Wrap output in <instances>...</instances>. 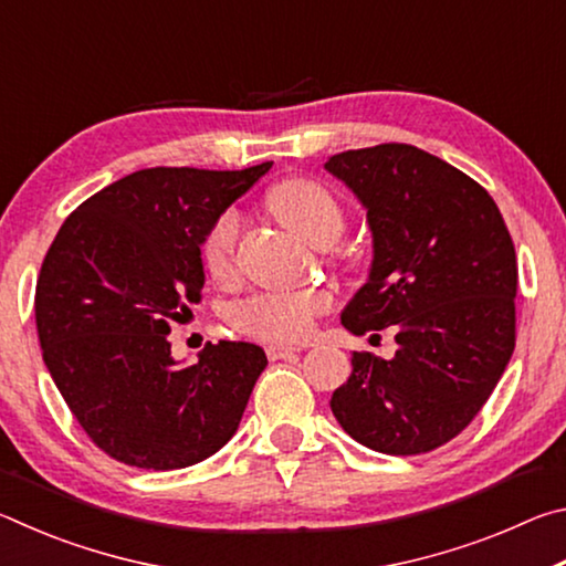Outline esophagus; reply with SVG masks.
<instances>
[{"instance_id": "obj_1", "label": "esophagus", "mask_w": 566, "mask_h": 566, "mask_svg": "<svg viewBox=\"0 0 566 566\" xmlns=\"http://www.w3.org/2000/svg\"><path fill=\"white\" fill-rule=\"evenodd\" d=\"M302 349L300 347H292V344H270L266 347V357H270L272 361L276 359H290V357H296Z\"/></svg>"}]
</instances>
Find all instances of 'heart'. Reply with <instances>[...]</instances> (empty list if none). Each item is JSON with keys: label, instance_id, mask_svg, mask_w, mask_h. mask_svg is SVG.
Wrapping results in <instances>:
<instances>
[{"label": "heart", "instance_id": "heart-1", "mask_svg": "<svg viewBox=\"0 0 566 566\" xmlns=\"http://www.w3.org/2000/svg\"><path fill=\"white\" fill-rule=\"evenodd\" d=\"M266 209L310 244L327 247L344 232V207L322 181L292 177L266 191ZM239 217L232 209L209 224L202 239V264L209 276L227 280L234 272ZM332 306V294L319 286L296 292H262L229 310L232 327L266 342H300L310 337L314 319Z\"/></svg>", "mask_w": 566, "mask_h": 566}]
</instances>
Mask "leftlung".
Returning <instances> with one entry per match:
<instances>
[{"label":"left lung","mask_w":566,"mask_h":566,"mask_svg":"<svg viewBox=\"0 0 566 566\" xmlns=\"http://www.w3.org/2000/svg\"><path fill=\"white\" fill-rule=\"evenodd\" d=\"M324 169L367 209L369 280L344 306L352 334L391 327V359L352 354L329 407L381 454H424L472 421L514 352L516 254L482 185L411 145L329 157Z\"/></svg>","instance_id":"obj_1"}]
</instances>
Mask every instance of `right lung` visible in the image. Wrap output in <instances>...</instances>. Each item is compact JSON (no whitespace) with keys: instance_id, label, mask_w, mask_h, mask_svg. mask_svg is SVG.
I'll return each instance as SVG.
<instances>
[{"instance_id":"obj_1","label":"right lung","mask_w":566,"mask_h":566,"mask_svg":"<svg viewBox=\"0 0 566 566\" xmlns=\"http://www.w3.org/2000/svg\"><path fill=\"white\" fill-rule=\"evenodd\" d=\"M270 167L139 169L56 232L34 294L42 357L84 432L117 462L167 472L234 437L264 349L207 342L185 367L167 334L202 300L209 224Z\"/></svg>"}]
</instances>
